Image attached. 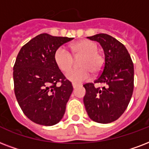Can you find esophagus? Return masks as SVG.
<instances>
[{
	"label": "esophagus",
	"instance_id": "esophagus-1",
	"mask_svg": "<svg viewBox=\"0 0 149 149\" xmlns=\"http://www.w3.org/2000/svg\"><path fill=\"white\" fill-rule=\"evenodd\" d=\"M72 86H73V88H76L78 87V85H76V84L73 83V84H72Z\"/></svg>",
	"mask_w": 149,
	"mask_h": 149
}]
</instances>
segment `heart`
Here are the masks:
<instances>
[{
  "instance_id": "1",
  "label": "heart",
  "mask_w": 149,
  "mask_h": 149,
  "mask_svg": "<svg viewBox=\"0 0 149 149\" xmlns=\"http://www.w3.org/2000/svg\"><path fill=\"white\" fill-rule=\"evenodd\" d=\"M72 54L76 58L82 56L79 63L78 69L69 71L67 78L74 84H79L93 74L100 73L104 66V56L97 51L95 42L88 40H83L74 42L71 47ZM54 60L60 70L64 73L70 71L73 64V58L71 52L64 47H60L54 54Z\"/></svg>"
}]
</instances>
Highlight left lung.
<instances>
[{
  "instance_id": "left-lung-1",
  "label": "left lung",
  "mask_w": 149,
  "mask_h": 149,
  "mask_svg": "<svg viewBox=\"0 0 149 149\" xmlns=\"http://www.w3.org/2000/svg\"><path fill=\"white\" fill-rule=\"evenodd\" d=\"M88 38L102 46L105 62L94 83L83 85L86 90L84 104L93 121L108 124L121 116L130 102L134 90V64L126 47L111 36L100 33ZM97 83L105 86L95 87Z\"/></svg>"
}]
</instances>
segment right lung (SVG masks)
<instances>
[{
    "instance_id": "obj_1",
    "label": "right lung",
    "mask_w": 149,
    "mask_h": 149,
    "mask_svg": "<svg viewBox=\"0 0 149 149\" xmlns=\"http://www.w3.org/2000/svg\"><path fill=\"white\" fill-rule=\"evenodd\" d=\"M72 40L42 33L24 45L17 56L13 68L15 97L24 114L36 124L52 126L64 116L73 87L56 65L54 54Z\"/></svg>"
}]
</instances>
